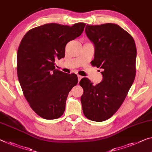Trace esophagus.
<instances>
[{
	"mask_svg": "<svg viewBox=\"0 0 152 152\" xmlns=\"http://www.w3.org/2000/svg\"><path fill=\"white\" fill-rule=\"evenodd\" d=\"M77 77H78V80H79V81L81 80V79L83 78V77H82V76H81V75H77Z\"/></svg>",
	"mask_w": 152,
	"mask_h": 152,
	"instance_id": "1",
	"label": "esophagus"
}]
</instances>
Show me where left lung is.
Instances as JSON below:
<instances>
[{
	"label": "left lung",
	"instance_id": "obj_1",
	"mask_svg": "<svg viewBox=\"0 0 152 152\" xmlns=\"http://www.w3.org/2000/svg\"><path fill=\"white\" fill-rule=\"evenodd\" d=\"M85 30L94 45L92 65L103 71L102 81L95 86L88 78L81 79L79 85L83 89L81 102L86 118L102 122L118 110L134 82L136 45L132 37L115 24L87 25Z\"/></svg>",
	"mask_w": 152,
	"mask_h": 152
}]
</instances>
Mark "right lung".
<instances>
[{
    "mask_svg": "<svg viewBox=\"0 0 152 152\" xmlns=\"http://www.w3.org/2000/svg\"><path fill=\"white\" fill-rule=\"evenodd\" d=\"M85 26L46 24L30 30L20 42L18 79L30 107L42 118L54 120L64 113L69 92L78 78L56 69L55 60L64 57L67 43L80 36Z\"/></svg>",
    "mask_w": 152,
    "mask_h": 152,
    "instance_id": "right-lung-1",
    "label": "right lung"
}]
</instances>
